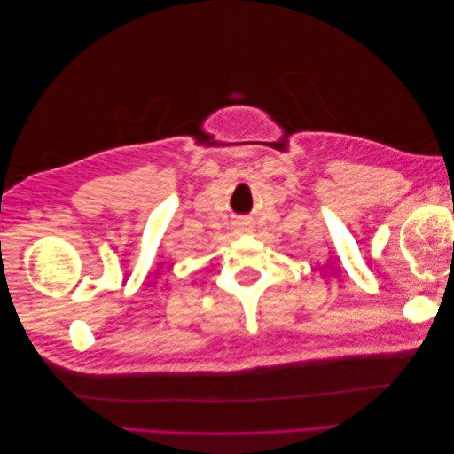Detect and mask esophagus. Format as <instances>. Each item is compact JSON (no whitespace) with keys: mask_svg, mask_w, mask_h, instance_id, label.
Instances as JSON below:
<instances>
[{"mask_svg":"<svg viewBox=\"0 0 454 454\" xmlns=\"http://www.w3.org/2000/svg\"><path fill=\"white\" fill-rule=\"evenodd\" d=\"M240 229H242V231H246V229H248V227H240Z\"/></svg>","mask_w":454,"mask_h":454,"instance_id":"34e87169","label":"esophagus"}]
</instances>
